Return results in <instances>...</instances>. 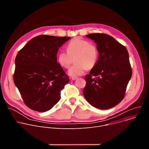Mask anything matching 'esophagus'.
<instances>
[{"mask_svg": "<svg viewBox=\"0 0 149 149\" xmlns=\"http://www.w3.org/2000/svg\"><path fill=\"white\" fill-rule=\"evenodd\" d=\"M71 79H72V80H76V79H78V78H77V77H71Z\"/></svg>", "mask_w": 149, "mask_h": 149, "instance_id": "1", "label": "esophagus"}]
</instances>
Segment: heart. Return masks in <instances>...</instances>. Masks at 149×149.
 <instances>
[{"mask_svg":"<svg viewBox=\"0 0 149 149\" xmlns=\"http://www.w3.org/2000/svg\"><path fill=\"white\" fill-rule=\"evenodd\" d=\"M67 52L60 51L56 55L58 64L63 68H68L73 62L75 64L68 71L72 77L82 75L87 69L93 68L98 60L99 52L97 46L87 39L80 37L73 38L67 45Z\"/></svg>","mask_w":149,"mask_h":149,"instance_id":"1","label":"heart"}]
</instances>
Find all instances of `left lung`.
<instances>
[{
  "mask_svg": "<svg viewBox=\"0 0 149 149\" xmlns=\"http://www.w3.org/2000/svg\"><path fill=\"white\" fill-rule=\"evenodd\" d=\"M94 40L99 52L98 60L90 74L83 94L86 100L100 110L110 109L124 98L132 70L126 48L105 33L86 35Z\"/></svg>",
  "mask_w": 149,
  "mask_h": 149,
  "instance_id": "1",
  "label": "left lung"
}]
</instances>
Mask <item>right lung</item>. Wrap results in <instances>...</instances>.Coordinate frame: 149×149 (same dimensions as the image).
<instances>
[{"mask_svg":"<svg viewBox=\"0 0 149 149\" xmlns=\"http://www.w3.org/2000/svg\"><path fill=\"white\" fill-rule=\"evenodd\" d=\"M70 38L39 35L17 54L13 81L29 109L45 112L59 101L61 91L70 79L57 62L56 54Z\"/></svg>","mask_w":149,"mask_h":149,"instance_id":"add662e5","label":"right lung"}]
</instances>
